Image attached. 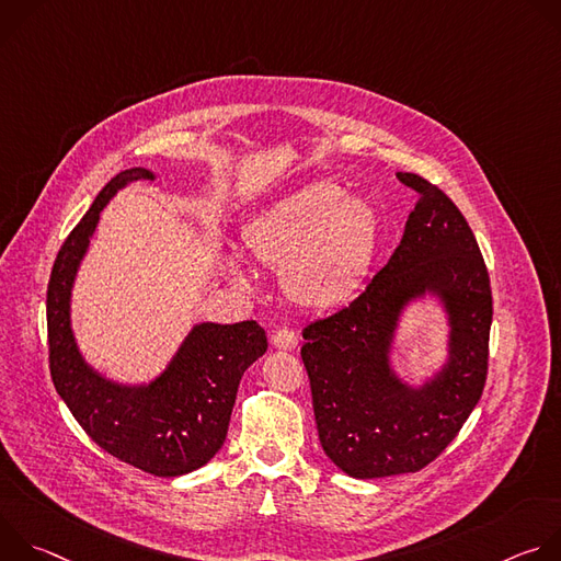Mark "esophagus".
I'll return each mask as SVG.
<instances>
[{
    "mask_svg": "<svg viewBox=\"0 0 561 561\" xmlns=\"http://www.w3.org/2000/svg\"><path fill=\"white\" fill-rule=\"evenodd\" d=\"M271 344L277 348V351H295L297 348V335L288 329H277L271 337Z\"/></svg>",
    "mask_w": 561,
    "mask_h": 561,
    "instance_id": "esophagus-1",
    "label": "esophagus"
}]
</instances>
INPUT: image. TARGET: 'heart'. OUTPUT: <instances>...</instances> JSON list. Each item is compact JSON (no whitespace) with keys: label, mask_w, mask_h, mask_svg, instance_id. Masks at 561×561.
<instances>
[{"label":"heart","mask_w":561,"mask_h":561,"mask_svg":"<svg viewBox=\"0 0 561 561\" xmlns=\"http://www.w3.org/2000/svg\"><path fill=\"white\" fill-rule=\"evenodd\" d=\"M375 247L373 204L337 184L306 186L244 228L247 255L279 271L284 295L312 312L340 308L359 290ZM224 271L234 284H249L239 255H226Z\"/></svg>","instance_id":"obj_1"}]
</instances>
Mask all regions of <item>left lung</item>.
Masks as SVG:
<instances>
[{"label": "left lung", "mask_w": 561, "mask_h": 561, "mask_svg": "<svg viewBox=\"0 0 561 561\" xmlns=\"http://www.w3.org/2000/svg\"><path fill=\"white\" fill-rule=\"evenodd\" d=\"M402 242L366 290L304 329L319 442L355 479L415 472L459 433L486 383L493 297L477 239L459 208L415 173ZM433 300L447 324L443 364L413 382L393 366L403 317Z\"/></svg>", "instance_id": "left-lung-1"}]
</instances>
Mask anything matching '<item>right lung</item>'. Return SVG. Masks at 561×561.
Instances as JSON below:
<instances>
[{
	"mask_svg": "<svg viewBox=\"0 0 561 561\" xmlns=\"http://www.w3.org/2000/svg\"><path fill=\"white\" fill-rule=\"evenodd\" d=\"M141 167L115 175L64 242L48 284L46 319L55 390L89 437L113 457L157 477H178L208 463L224 446L244 370L266 348L264 329L197 322L167 366L146 381H119L79 351L72 331V288L106 204L135 182Z\"/></svg>",
	"mask_w": 561,
	"mask_h": 561,
	"instance_id": "right-lung-1",
	"label": "right lung"
}]
</instances>
